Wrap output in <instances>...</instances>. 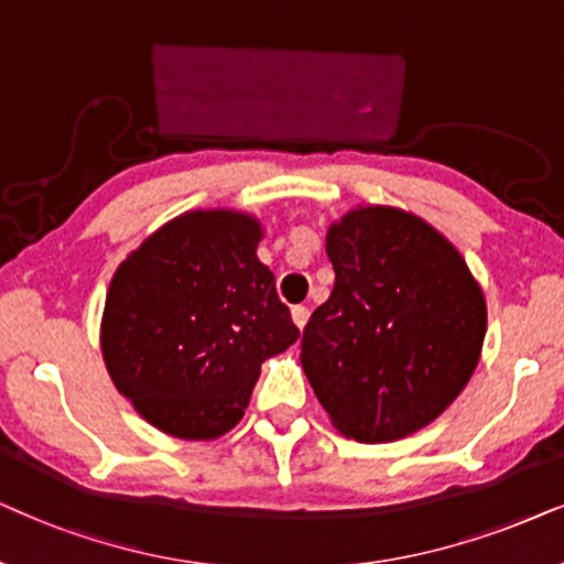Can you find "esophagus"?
I'll list each match as a JSON object with an SVG mask.
<instances>
[{"label": "esophagus", "instance_id": "1", "mask_svg": "<svg viewBox=\"0 0 564 564\" xmlns=\"http://www.w3.org/2000/svg\"><path fill=\"white\" fill-rule=\"evenodd\" d=\"M291 317H294V325L299 327V329H304V325L306 322H310V306H294V310H291Z\"/></svg>", "mask_w": 564, "mask_h": 564}]
</instances>
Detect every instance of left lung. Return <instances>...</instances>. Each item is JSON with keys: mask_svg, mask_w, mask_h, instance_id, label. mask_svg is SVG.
<instances>
[{"mask_svg": "<svg viewBox=\"0 0 564 564\" xmlns=\"http://www.w3.org/2000/svg\"><path fill=\"white\" fill-rule=\"evenodd\" d=\"M333 294L302 335L306 379L337 431L387 444L433 423L475 371L485 299L417 216L371 206L327 231Z\"/></svg>", "mask_w": 564, "mask_h": 564, "instance_id": "1", "label": "left lung"}]
</instances>
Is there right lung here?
I'll use <instances>...</instances> for the list:
<instances>
[{
    "instance_id": "right-lung-1",
    "label": "right lung",
    "mask_w": 564,
    "mask_h": 564,
    "mask_svg": "<svg viewBox=\"0 0 564 564\" xmlns=\"http://www.w3.org/2000/svg\"><path fill=\"white\" fill-rule=\"evenodd\" d=\"M258 221L193 212L147 239L110 281L102 356L112 384L177 438H216L250 404L260 366L299 327L254 254Z\"/></svg>"
}]
</instances>
